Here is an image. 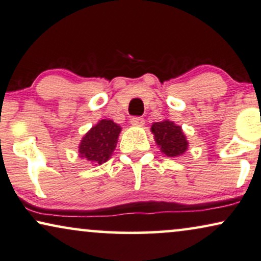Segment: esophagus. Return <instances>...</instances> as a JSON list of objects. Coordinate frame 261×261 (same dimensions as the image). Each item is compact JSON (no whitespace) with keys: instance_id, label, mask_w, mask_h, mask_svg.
Masks as SVG:
<instances>
[{"instance_id":"1","label":"esophagus","mask_w":261,"mask_h":261,"mask_svg":"<svg viewBox=\"0 0 261 261\" xmlns=\"http://www.w3.org/2000/svg\"><path fill=\"white\" fill-rule=\"evenodd\" d=\"M130 123H131V125H133V126H143L145 120L141 117H133L130 119Z\"/></svg>"}]
</instances>
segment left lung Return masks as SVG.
<instances>
[{
    "label": "left lung",
    "mask_w": 261,
    "mask_h": 261,
    "mask_svg": "<svg viewBox=\"0 0 261 261\" xmlns=\"http://www.w3.org/2000/svg\"><path fill=\"white\" fill-rule=\"evenodd\" d=\"M150 130L154 135L155 143L167 158L181 156L189 149L186 135L184 134L181 126L176 125L174 121L168 119L156 121L152 123Z\"/></svg>",
    "instance_id": "1"
}]
</instances>
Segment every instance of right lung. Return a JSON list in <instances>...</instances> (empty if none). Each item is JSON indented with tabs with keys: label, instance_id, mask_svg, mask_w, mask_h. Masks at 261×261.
I'll return each instance as SVG.
<instances>
[{
	"label": "right lung",
	"instance_id": "right-lung-1",
	"mask_svg": "<svg viewBox=\"0 0 261 261\" xmlns=\"http://www.w3.org/2000/svg\"><path fill=\"white\" fill-rule=\"evenodd\" d=\"M121 131L119 125L111 119H101L82 137L79 144V158L100 166L111 159L117 147Z\"/></svg>",
	"mask_w": 261,
	"mask_h": 261
}]
</instances>
